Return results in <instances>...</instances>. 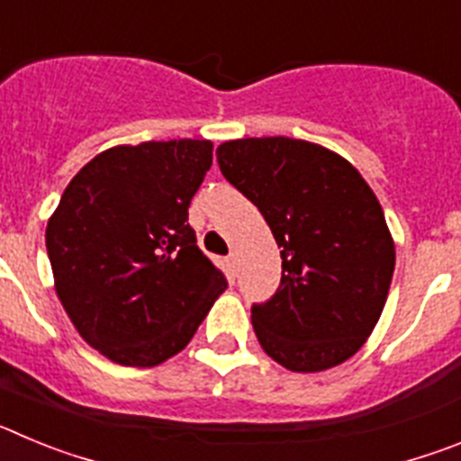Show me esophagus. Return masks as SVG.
<instances>
[{
    "instance_id": "esophagus-1",
    "label": "esophagus",
    "mask_w": 461,
    "mask_h": 461,
    "mask_svg": "<svg viewBox=\"0 0 461 461\" xmlns=\"http://www.w3.org/2000/svg\"><path fill=\"white\" fill-rule=\"evenodd\" d=\"M226 266H228V272H230V275L238 276V272H240V258H238V254H228Z\"/></svg>"
}]
</instances>
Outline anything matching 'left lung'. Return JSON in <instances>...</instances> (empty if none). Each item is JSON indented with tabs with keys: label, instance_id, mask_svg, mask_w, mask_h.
<instances>
[{
	"label": "left lung",
	"instance_id": "obj_1",
	"mask_svg": "<svg viewBox=\"0 0 461 461\" xmlns=\"http://www.w3.org/2000/svg\"><path fill=\"white\" fill-rule=\"evenodd\" d=\"M217 161L281 247L279 288L251 307L263 351L291 372L356 356L394 272L393 238L367 182L339 154L284 136L223 142Z\"/></svg>",
	"mask_w": 461,
	"mask_h": 461
}]
</instances>
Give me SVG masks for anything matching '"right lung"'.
<instances>
[{
  "label": "right lung",
  "instance_id": "add662e5",
  "mask_svg": "<svg viewBox=\"0 0 461 461\" xmlns=\"http://www.w3.org/2000/svg\"><path fill=\"white\" fill-rule=\"evenodd\" d=\"M210 166V140L105 149L68 182L48 221L57 295L113 362L154 367L180 353L226 291L186 223Z\"/></svg>",
  "mask_w": 461,
  "mask_h": 461
}]
</instances>
